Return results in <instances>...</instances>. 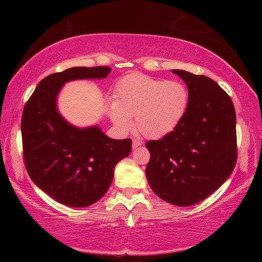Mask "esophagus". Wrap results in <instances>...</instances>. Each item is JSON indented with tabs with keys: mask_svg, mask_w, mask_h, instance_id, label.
Returning <instances> with one entry per match:
<instances>
[{
	"mask_svg": "<svg viewBox=\"0 0 262 262\" xmlns=\"http://www.w3.org/2000/svg\"><path fill=\"white\" fill-rule=\"evenodd\" d=\"M141 145H142V141L137 140V139L133 140V149H136V148H139V147H141Z\"/></svg>",
	"mask_w": 262,
	"mask_h": 262,
	"instance_id": "obj_1",
	"label": "esophagus"
}]
</instances>
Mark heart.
<instances>
[{
	"label": "heart",
	"mask_w": 262,
	"mask_h": 262,
	"mask_svg": "<svg viewBox=\"0 0 262 262\" xmlns=\"http://www.w3.org/2000/svg\"><path fill=\"white\" fill-rule=\"evenodd\" d=\"M188 104L189 92L184 83L133 73L117 83L108 112L119 129H130V119L135 118L140 134L162 139L180 125Z\"/></svg>",
	"instance_id": "heart-1"
}]
</instances>
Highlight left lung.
Segmentation results:
<instances>
[{"label": "left lung", "instance_id": "left-lung-1", "mask_svg": "<svg viewBox=\"0 0 262 262\" xmlns=\"http://www.w3.org/2000/svg\"><path fill=\"white\" fill-rule=\"evenodd\" d=\"M187 85L189 104L183 121L162 140L145 147V168L154 193L164 201L188 207L205 200L225 183L237 162L236 111L211 78L173 69Z\"/></svg>", "mask_w": 262, "mask_h": 262}]
</instances>
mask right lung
Listing matches in <instances>:
<instances>
[{
  "mask_svg": "<svg viewBox=\"0 0 262 262\" xmlns=\"http://www.w3.org/2000/svg\"><path fill=\"white\" fill-rule=\"evenodd\" d=\"M110 67H74L39 82L21 117L26 170L39 188L62 205H94L107 192L114 167L129 156L132 140L111 139L99 126L76 127L57 110L62 86L76 79H101Z\"/></svg>",
  "mask_w": 262,
  "mask_h": 262,
  "instance_id": "right-lung-1",
  "label": "right lung"
}]
</instances>
